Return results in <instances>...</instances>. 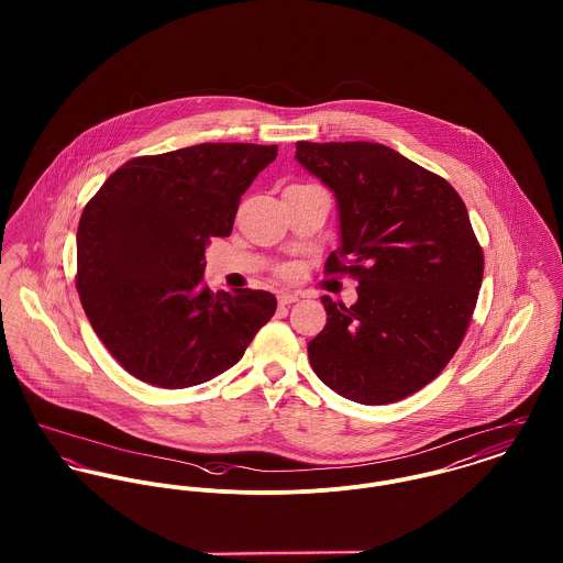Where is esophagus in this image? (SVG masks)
Listing matches in <instances>:
<instances>
[{"label":"esophagus","mask_w":563,"mask_h":563,"mask_svg":"<svg viewBox=\"0 0 563 563\" xmlns=\"http://www.w3.org/2000/svg\"><path fill=\"white\" fill-rule=\"evenodd\" d=\"M299 297L297 295H292V292H279L277 295V303L279 306H290V303H295Z\"/></svg>","instance_id":"34e87169"}]
</instances>
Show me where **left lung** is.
Segmentation results:
<instances>
[{"instance_id": "left-lung-1", "label": "left lung", "mask_w": 563, "mask_h": 563, "mask_svg": "<svg viewBox=\"0 0 563 563\" xmlns=\"http://www.w3.org/2000/svg\"><path fill=\"white\" fill-rule=\"evenodd\" d=\"M297 161L333 190L340 246L324 275L357 279L346 308L322 297L314 373L362 405L401 401L460 349L483 279V249L457 190L377 143H297Z\"/></svg>"}]
</instances>
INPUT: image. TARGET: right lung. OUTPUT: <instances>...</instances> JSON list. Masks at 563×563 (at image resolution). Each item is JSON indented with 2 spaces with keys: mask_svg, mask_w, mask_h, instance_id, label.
<instances>
[{
  "mask_svg": "<svg viewBox=\"0 0 563 563\" xmlns=\"http://www.w3.org/2000/svg\"><path fill=\"white\" fill-rule=\"evenodd\" d=\"M275 145L203 143L119 166L86 203L76 288L110 355L136 379L179 390L232 368L277 301L201 286L206 244L232 234L242 192Z\"/></svg>",
  "mask_w": 563,
  "mask_h": 563,
  "instance_id": "right-lung-1",
  "label": "right lung"
}]
</instances>
